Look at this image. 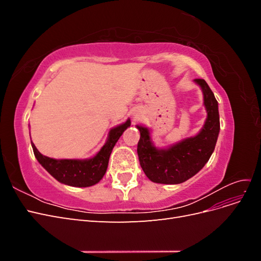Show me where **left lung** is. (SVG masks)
Instances as JSON below:
<instances>
[{
  "label": "left lung",
  "instance_id": "1",
  "mask_svg": "<svg viewBox=\"0 0 261 261\" xmlns=\"http://www.w3.org/2000/svg\"><path fill=\"white\" fill-rule=\"evenodd\" d=\"M203 92L207 120L195 137L187 138L169 149H156L149 136V129L137 125L140 138L137 153L140 167L147 177L160 184H179L198 173L215 150L220 130L218 101L204 80L197 78Z\"/></svg>",
  "mask_w": 261,
  "mask_h": 261
}]
</instances>
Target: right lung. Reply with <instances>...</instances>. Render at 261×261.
<instances>
[{
	"label": "right lung",
	"mask_w": 261,
	"mask_h": 261,
	"mask_svg": "<svg viewBox=\"0 0 261 261\" xmlns=\"http://www.w3.org/2000/svg\"><path fill=\"white\" fill-rule=\"evenodd\" d=\"M130 121L127 120L124 124L116 126L110 130L109 138L106 145L91 159L87 160H55L45 156L38 151V149L31 143L34 153L42 167L50 174L63 184L75 187H88L97 184L106 174L110 154L115 146L116 141L122 136L123 132L129 127Z\"/></svg>",
	"instance_id": "right-lung-1"
}]
</instances>
